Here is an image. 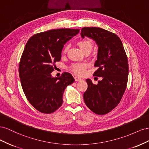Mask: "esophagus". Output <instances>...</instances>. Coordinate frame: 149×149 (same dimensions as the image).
<instances>
[{
    "instance_id": "esophagus-1",
    "label": "esophagus",
    "mask_w": 149,
    "mask_h": 149,
    "mask_svg": "<svg viewBox=\"0 0 149 149\" xmlns=\"http://www.w3.org/2000/svg\"><path fill=\"white\" fill-rule=\"evenodd\" d=\"M74 79L76 81H81L82 79L79 78V77H78V76H74Z\"/></svg>"
}]
</instances>
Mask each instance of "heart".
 Listing matches in <instances>:
<instances>
[{
  "instance_id": "1",
  "label": "heart",
  "mask_w": 149,
  "mask_h": 149,
  "mask_svg": "<svg viewBox=\"0 0 149 149\" xmlns=\"http://www.w3.org/2000/svg\"><path fill=\"white\" fill-rule=\"evenodd\" d=\"M77 43L83 52H85L86 51H91L94 46L93 42L91 40L89 39L81 40L78 42ZM68 49V45H66L63 49V52L66 53ZM86 67L87 64L86 63H77L72 65L70 68V70L71 71H73L74 74L81 76L84 73L85 70L86 68Z\"/></svg>"
}]
</instances>
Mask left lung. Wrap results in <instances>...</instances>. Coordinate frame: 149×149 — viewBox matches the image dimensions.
Returning a JSON list of instances; mask_svg holds the SVG:
<instances>
[{
    "instance_id": "obj_1",
    "label": "left lung",
    "mask_w": 149,
    "mask_h": 149,
    "mask_svg": "<svg viewBox=\"0 0 149 149\" xmlns=\"http://www.w3.org/2000/svg\"><path fill=\"white\" fill-rule=\"evenodd\" d=\"M81 35L95 40L98 45V68L93 75L102 77L97 84L86 79L88 89L83 94L89 109L99 115L111 111L120 102L127 87L129 65L123 43L116 34L99 27H84Z\"/></svg>"
}]
</instances>
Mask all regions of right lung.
<instances>
[{
  "instance_id": "1",
  "label": "right lung",
  "mask_w": 149,
  "mask_h": 149,
  "mask_svg": "<svg viewBox=\"0 0 149 149\" xmlns=\"http://www.w3.org/2000/svg\"><path fill=\"white\" fill-rule=\"evenodd\" d=\"M79 29H60L33 35L26 43L20 58L19 73L22 89L29 102L44 114L56 111L63 102L67 86L74 79L70 73L53 78L55 63L61 58L64 45Z\"/></svg>"
}]
</instances>
